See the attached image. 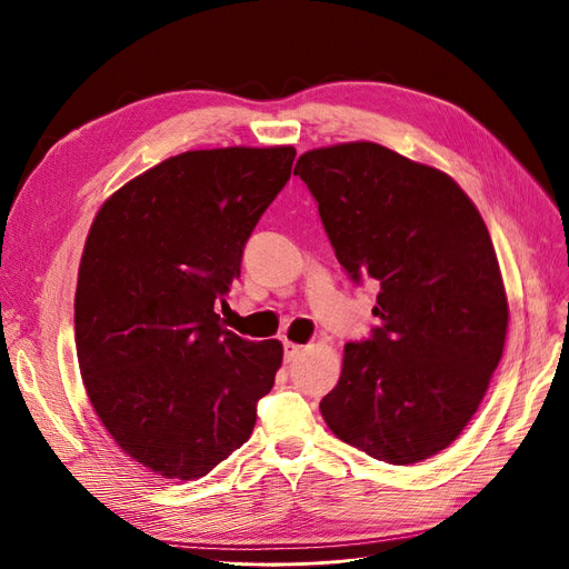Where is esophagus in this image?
I'll return each mask as SVG.
<instances>
[{"mask_svg":"<svg viewBox=\"0 0 569 569\" xmlns=\"http://www.w3.org/2000/svg\"><path fill=\"white\" fill-rule=\"evenodd\" d=\"M302 351H305V346H300V343H292V341L283 343V358H286V362L298 360Z\"/></svg>","mask_w":569,"mask_h":569,"instance_id":"esophagus-1","label":"esophagus"}]
</instances>
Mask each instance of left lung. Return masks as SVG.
<instances>
[{
	"label": "left lung",
	"instance_id": "obj_1",
	"mask_svg": "<svg viewBox=\"0 0 569 569\" xmlns=\"http://www.w3.org/2000/svg\"><path fill=\"white\" fill-rule=\"evenodd\" d=\"M295 174L339 264L379 286L381 323L343 346L320 413L377 460L432 458L477 413L505 351L509 305L483 218L449 174L372 141L313 148Z\"/></svg>",
	"mask_w": 569,
	"mask_h": 569
}]
</instances>
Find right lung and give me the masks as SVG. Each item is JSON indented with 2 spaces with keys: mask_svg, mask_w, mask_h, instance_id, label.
Returning <instances> with one entry per match:
<instances>
[{
  "mask_svg": "<svg viewBox=\"0 0 569 569\" xmlns=\"http://www.w3.org/2000/svg\"><path fill=\"white\" fill-rule=\"evenodd\" d=\"M292 160V146L186 151L92 220L73 300L83 386L118 447L164 479L194 481L237 451L274 386L281 341L234 335L213 305Z\"/></svg>",
  "mask_w": 569,
  "mask_h": 569,
  "instance_id": "1",
  "label": "right lung"
}]
</instances>
